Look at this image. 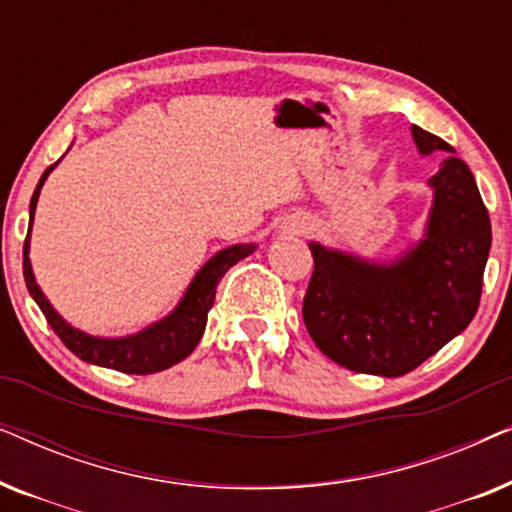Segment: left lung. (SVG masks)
Returning a JSON list of instances; mask_svg holds the SVG:
<instances>
[{
	"instance_id": "left-lung-1",
	"label": "left lung",
	"mask_w": 512,
	"mask_h": 512,
	"mask_svg": "<svg viewBox=\"0 0 512 512\" xmlns=\"http://www.w3.org/2000/svg\"><path fill=\"white\" fill-rule=\"evenodd\" d=\"M419 153L452 151L412 125ZM424 240L389 265L366 263L312 242L314 270L303 321L314 345L347 370L401 377L471 324L492 247V223L464 160L433 174Z\"/></svg>"
}]
</instances>
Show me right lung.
<instances>
[{"label":"right lung","instance_id":"1","mask_svg":"<svg viewBox=\"0 0 512 512\" xmlns=\"http://www.w3.org/2000/svg\"><path fill=\"white\" fill-rule=\"evenodd\" d=\"M58 163H53L48 170L41 174L37 191L32 195L30 202V228L34 219V207H37L39 191L44 186L48 172ZM27 249H30V235L25 237L23 247V275L25 284L30 296L37 300L39 310L44 312V317L55 335L65 342L69 352H74L79 359L95 363V366L118 370V373L128 375H149L158 373V370H165L174 366V363L184 361L188 354L193 352L195 345H198L202 333H205L207 324V312L212 310L214 296H216V284L221 282V277L233 268L237 261H242L244 256H249L256 247L254 244H235V247H228L216 254L212 261L202 265V270L195 275V279L188 286L181 303L174 307L170 317H165L158 324L146 328V331L130 335V338H93V335H86L76 331L67 324L65 319L60 317L58 312L53 310L51 303L44 298V293L34 282L30 256H27Z\"/></svg>","mask_w":512,"mask_h":512}]
</instances>
